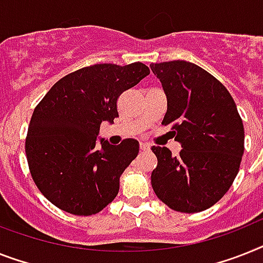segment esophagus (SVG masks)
I'll use <instances>...</instances> for the list:
<instances>
[{
  "instance_id": "obj_1",
  "label": "esophagus",
  "mask_w": 263,
  "mask_h": 263,
  "mask_svg": "<svg viewBox=\"0 0 263 263\" xmlns=\"http://www.w3.org/2000/svg\"><path fill=\"white\" fill-rule=\"evenodd\" d=\"M140 149L141 151H149V149H151V145L149 144H146V142H141L140 144Z\"/></svg>"
}]
</instances>
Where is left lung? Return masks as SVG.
Instances as JSON below:
<instances>
[{
	"label": "left lung",
	"mask_w": 263,
	"mask_h": 263,
	"mask_svg": "<svg viewBox=\"0 0 263 263\" xmlns=\"http://www.w3.org/2000/svg\"><path fill=\"white\" fill-rule=\"evenodd\" d=\"M166 95L162 125L172 126L181 145L179 156L153 146L157 166L152 186L162 203L175 211H204L224 196L239 172L245 129L227 88L194 63H152Z\"/></svg>",
	"instance_id": "left-lung-1"
}]
</instances>
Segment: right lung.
<instances>
[{
	"mask_svg": "<svg viewBox=\"0 0 263 263\" xmlns=\"http://www.w3.org/2000/svg\"><path fill=\"white\" fill-rule=\"evenodd\" d=\"M151 71L137 62L95 64L56 82L36 106L25 141L34 184L52 204L79 216L98 214L114 200L119 177L138 155L133 138L110 145L102 122L118 117L117 101Z\"/></svg>",
	"mask_w": 263,
	"mask_h": 263,
	"instance_id": "add662e5",
	"label": "right lung"
}]
</instances>
